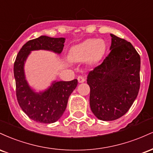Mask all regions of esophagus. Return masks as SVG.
<instances>
[{"label": "esophagus", "mask_w": 153, "mask_h": 153, "mask_svg": "<svg viewBox=\"0 0 153 153\" xmlns=\"http://www.w3.org/2000/svg\"><path fill=\"white\" fill-rule=\"evenodd\" d=\"M78 82H80V83H81V82H83L85 81V78H84L82 75H79V76H78Z\"/></svg>", "instance_id": "34e87169"}]
</instances>
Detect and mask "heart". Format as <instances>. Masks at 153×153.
<instances>
[{"label":"heart","mask_w":153,"mask_h":153,"mask_svg":"<svg viewBox=\"0 0 153 153\" xmlns=\"http://www.w3.org/2000/svg\"><path fill=\"white\" fill-rule=\"evenodd\" d=\"M106 44L102 39H88L72 47L68 58L72 62H82L87 59L93 63L99 60L106 51Z\"/></svg>","instance_id":"heart-1"}]
</instances>
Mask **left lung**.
<instances>
[{"instance_id": "8db88e82", "label": "left lung", "mask_w": 153, "mask_h": 153, "mask_svg": "<svg viewBox=\"0 0 153 153\" xmlns=\"http://www.w3.org/2000/svg\"><path fill=\"white\" fill-rule=\"evenodd\" d=\"M110 53L89 72L90 106L100 120L113 121L129 111L140 86V57L127 40L111 34Z\"/></svg>"}]
</instances>
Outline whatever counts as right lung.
I'll use <instances>...</instances> for the list:
<instances>
[{
	"label": "right lung",
	"instance_id": "obj_1",
	"mask_svg": "<svg viewBox=\"0 0 153 153\" xmlns=\"http://www.w3.org/2000/svg\"><path fill=\"white\" fill-rule=\"evenodd\" d=\"M65 38H51L41 36L29 40L22 47L16 58L13 73L16 80V94L23 111L36 122L50 124L57 122L65 111L69 96L78 85V80L54 81L45 92L35 93L31 90L24 76V65L31 51L50 50L62 52Z\"/></svg>",
	"mask_w": 153,
	"mask_h": 153
}]
</instances>
